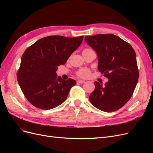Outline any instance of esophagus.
Here are the masks:
<instances>
[{
	"label": "esophagus",
	"mask_w": 153,
	"mask_h": 153,
	"mask_svg": "<svg viewBox=\"0 0 153 153\" xmlns=\"http://www.w3.org/2000/svg\"><path fill=\"white\" fill-rule=\"evenodd\" d=\"M77 84H84V83L85 82V81L84 80H77Z\"/></svg>",
	"instance_id": "obj_1"
}]
</instances>
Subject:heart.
Returning <instances> with one entry per match:
<instances>
[{
  "mask_svg": "<svg viewBox=\"0 0 153 153\" xmlns=\"http://www.w3.org/2000/svg\"><path fill=\"white\" fill-rule=\"evenodd\" d=\"M90 50V49L86 48V49H84V50ZM76 75L80 78H86L90 75V70L87 68H82L76 71Z\"/></svg>",
  "mask_w": 153,
  "mask_h": 153,
  "instance_id": "b5f03b06",
  "label": "heart"
}]
</instances>
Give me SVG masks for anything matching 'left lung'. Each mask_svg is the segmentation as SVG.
I'll return each mask as SVG.
<instances>
[{"instance_id": "8db88e82", "label": "left lung", "mask_w": 153, "mask_h": 153, "mask_svg": "<svg viewBox=\"0 0 153 153\" xmlns=\"http://www.w3.org/2000/svg\"><path fill=\"white\" fill-rule=\"evenodd\" d=\"M85 41L98 55L99 71L108 79L105 85L94 82L89 100L100 110L114 112L131 98L137 84L139 73L135 50L112 34L86 36Z\"/></svg>"}]
</instances>
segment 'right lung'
I'll use <instances>...</instances> for the list:
<instances>
[{
    "label": "right lung",
    "mask_w": 153,
    "mask_h": 153,
    "mask_svg": "<svg viewBox=\"0 0 153 153\" xmlns=\"http://www.w3.org/2000/svg\"><path fill=\"white\" fill-rule=\"evenodd\" d=\"M83 38V36L76 38L50 36L26 49L17 72V80L23 93L32 105L50 110L66 100L76 81L57 77L56 71L59 66L66 62Z\"/></svg>",
    "instance_id": "obj_1"
}]
</instances>
